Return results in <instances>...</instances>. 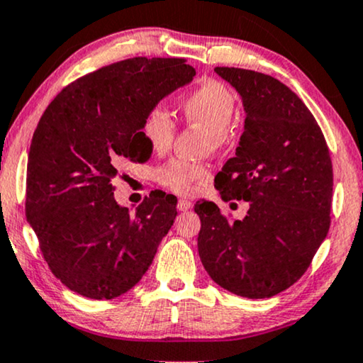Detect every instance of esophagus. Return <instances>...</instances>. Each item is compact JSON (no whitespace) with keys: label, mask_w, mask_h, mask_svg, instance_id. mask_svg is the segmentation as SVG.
I'll list each match as a JSON object with an SVG mask.
<instances>
[{"label":"esophagus","mask_w":363,"mask_h":363,"mask_svg":"<svg viewBox=\"0 0 363 363\" xmlns=\"http://www.w3.org/2000/svg\"><path fill=\"white\" fill-rule=\"evenodd\" d=\"M191 206H192L191 202L186 201V199H181V201L177 202V211H179V212H187L189 208H191Z\"/></svg>","instance_id":"esophagus-1"}]
</instances>
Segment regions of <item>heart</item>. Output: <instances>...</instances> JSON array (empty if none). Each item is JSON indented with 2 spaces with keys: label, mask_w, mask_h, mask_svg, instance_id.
I'll return each mask as SVG.
<instances>
[{
  "label": "heart",
  "mask_w": 363,
  "mask_h": 363,
  "mask_svg": "<svg viewBox=\"0 0 363 363\" xmlns=\"http://www.w3.org/2000/svg\"><path fill=\"white\" fill-rule=\"evenodd\" d=\"M184 116L191 123L201 126L211 135L212 145H220L233 120L235 96L220 82L211 80L199 86L182 104ZM143 135L156 152L171 147L176 136V123L164 106H155L147 111ZM207 176L202 166L187 161L172 160L156 171V179L177 194H191L194 184Z\"/></svg>",
  "instance_id": "obj_1"
}]
</instances>
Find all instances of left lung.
<instances>
[{
    "mask_svg": "<svg viewBox=\"0 0 363 363\" xmlns=\"http://www.w3.org/2000/svg\"><path fill=\"white\" fill-rule=\"evenodd\" d=\"M213 70L237 90L245 111L235 157L216 187L223 201H247L248 212L228 222L213 202H197L199 257L223 289L272 298L303 277L328 237L333 162L313 113L289 86L255 70Z\"/></svg>",
    "mask_w": 363,
    "mask_h": 363,
    "instance_id": "1",
    "label": "left lung"
}]
</instances>
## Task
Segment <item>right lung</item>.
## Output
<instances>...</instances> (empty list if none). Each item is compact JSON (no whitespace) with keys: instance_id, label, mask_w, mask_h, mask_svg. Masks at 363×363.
Listing matches in <instances>:
<instances>
[{"instance_id":"right-lung-1","label":"right lung","mask_w":363,"mask_h":363,"mask_svg":"<svg viewBox=\"0 0 363 363\" xmlns=\"http://www.w3.org/2000/svg\"><path fill=\"white\" fill-rule=\"evenodd\" d=\"M194 75L182 59L121 60L72 82L40 116L28 155L26 218L50 272L74 293L125 294L171 230L172 194L150 196L131 216L115 201L113 179L126 160L146 161L147 111Z\"/></svg>"}]
</instances>
